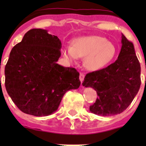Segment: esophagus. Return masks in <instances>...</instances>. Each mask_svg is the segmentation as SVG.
Instances as JSON below:
<instances>
[{"mask_svg": "<svg viewBox=\"0 0 146 146\" xmlns=\"http://www.w3.org/2000/svg\"><path fill=\"white\" fill-rule=\"evenodd\" d=\"M84 77H85V74H83V73H80V80L81 82V84H82L83 80H84Z\"/></svg>", "mask_w": 146, "mask_h": 146, "instance_id": "1", "label": "esophagus"}]
</instances>
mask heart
<instances>
[{
	"label": "heart",
	"instance_id": "1",
	"mask_svg": "<svg viewBox=\"0 0 146 146\" xmlns=\"http://www.w3.org/2000/svg\"><path fill=\"white\" fill-rule=\"evenodd\" d=\"M64 55L70 61L85 58L84 66L90 71L102 69L114 58L116 48L111 42L99 36H82L72 42V47L64 50Z\"/></svg>",
	"mask_w": 146,
	"mask_h": 146
}]
</instances>
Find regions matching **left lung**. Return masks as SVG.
<instances>
[{"mask_svg": "<svg viewBox=\"0 0 146 146\" xmlns=\"http://www.w3.org/2000/svg\"><path fill=\"white\" fill-rule=\"evenodd\" d=\"M118 59L104 69L87 74L82 82L97 93L90 111L98 115L110 116L123 112L140 89L141 69L133 44L123 34Z\"/></svg>", "mask_w": 146, "mask_h": 146, "instance_id": "obj_1", "label": "left lung"}]
</instances>
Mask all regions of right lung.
I'll list each match as a JSON object with an SVG mask.
<instances>
[{
  "label": "right lung",
  "mask_w": 146,
  "mask_h": 146,
  "mask_svg": "<svg viewBox=\"0 0 146 146\" xmlns=\"http://www.w3.org/2000/svg\"><path fill=\"white\" fill-rule=\"evenodd\" d=\"M61 42L47 30H30L10 52L5 67V86L19 109L34 116L58 110L66 92L80 86L74 68L57 64Z\"/></svg>",
  "instance_id": "add662e5"
}]
</instances>
